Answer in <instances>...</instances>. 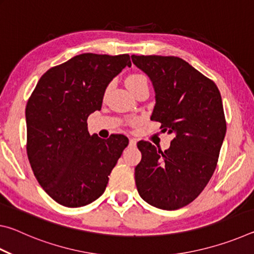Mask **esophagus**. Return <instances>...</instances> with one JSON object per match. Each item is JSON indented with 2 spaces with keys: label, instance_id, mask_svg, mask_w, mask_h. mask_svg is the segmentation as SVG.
Returning a JSON list of instances; mask_svg holds the SVG:
<instances>
[{
  "label": "esophagus",
  "instance_id": "obj_1",
  "mask_svg": "<svg viewBox=\"0 0 254 254\" xmlns=\"http://www.w3.org/2000/svg\"><path fill=\"white\" fill-rule=\"evenodd\" d=\"M130 145H131V147H135V145H136V140L135 139H130Z\"/></svg>",
  "mask_w": 254,
  "mask_h": 254
}]
</instances>
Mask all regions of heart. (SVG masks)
Returning <instances> with one entry per match:
<instances>
[{"mask_svg": "<svg viewBox=\"0 0 254 254\" xmlns=\"http://www.w3.org/2000/svg\"><path fill=\"white\" fill-rule=\"evenodd\" d=\"M126 84L127 88L132 91V89L139 87L141 85H148V78L142 74H132L127 77Z\"/></svg>", "mask_w": 254, "mask_h": 254, "instance_id": "1", "label": "heart"}]
</instances>
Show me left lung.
Masks as SVG:
<instances>
[{"mask_svg": "<svg viewBox=\"0 0 254 254\" xmlns=\"http://www.w3.org/2000/svg\"><path fill=\"white\" fill-rule=\"evenodd\" d=\"M149 76L156 92L152 121L175 133L161 151L139 141L142 153L135 167L141 198L154 207L175 210L198 196L216 168L226 133L222 97L213 80L174 56H131Z\"/></svg>", "mask_w": 254, "mask_h": 254, "instance_id": "1", "label": "left lung"}]
</instances>
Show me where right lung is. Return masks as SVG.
I'll return each instance as SVG.
<instances>
[{"label": "right lung", "mask_w": 254, "mask_h": 254, "mask_svg": "<svg viewBox=\"0 0 254 254\" xmlns=\"http://www.w3.org/2000/svg\"><path fill=\"white\" fill-rule=\"evenodd\" d=\"M131 66L128 55L81 54L47 70L25 107L27 153L34 176L58 204L80 207L104 192L128 143L91 135L87 118L100 111L110 81Z\"/></svg>", "instance_id": "obj_1"}]
</instances>
